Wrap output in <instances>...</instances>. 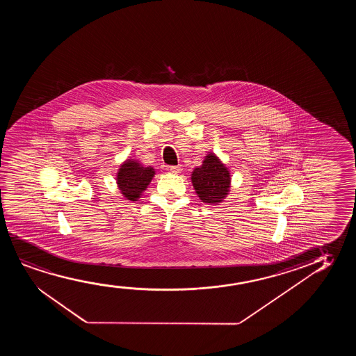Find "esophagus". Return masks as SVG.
<instances>
[{"mask_svg": "<svg viewBox=\"0 0 356 356\" xmlns=\"http://www.w3.org/2000/svg\"><path fill=\"white\" fill-rule=\"evenodd\" d=\"M168 170L172 172V174H179L182 170V166L181 165H171L168 168Z\"/></svg>", "mask_w": 356, "mask_h": 356, "instance_id": "esophagus-1", "label": "esophagus"}]
</instances>
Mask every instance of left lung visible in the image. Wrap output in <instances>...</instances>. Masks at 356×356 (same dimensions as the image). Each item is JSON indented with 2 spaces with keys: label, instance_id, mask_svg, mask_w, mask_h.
<instances>
[{
  "label": "left lung",
  "instance_id": "left-lung-1",
  "mask_svg": "<svg viewBox=\"0 0 356 356\" xmlns=\"http://www.w3.org/2000/svg\"><path fill=\"white\" fill-rule=\"evenodd\" d=\"M191 180L195 193L204 203L216 204L229 195V171L214 153H209L202 166L192 171Z\"/></svg>",
  "mask_w": 356,
  "mask_h": 356
}]
</instances>
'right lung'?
<instances>
[{
  "instance_id": "obj_1",
  "label": "right lung",
  "mask_w": 356,
  "mask_h": 356,
  "mask_svg": "<svg viewBox=\"0 0 356 356\" xmlns=\"http://www.w3.org/2000/svg\"><path fill=\"white\" fill-rule=\"evenodd\" d=\"M154 174L156 171L151 166H143L137 161L127 159L118 171V187L127 200L135 202L149 185Z\"/></svg>"
}]
</instances>
